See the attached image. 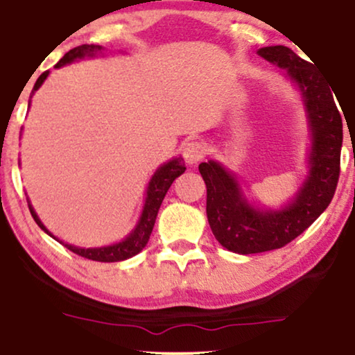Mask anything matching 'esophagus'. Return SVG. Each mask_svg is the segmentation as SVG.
<instances>
[{
  "label": "esophagus",
  "mask_w": 355,
  "mask_h": 355,
  "mask_svg": "<svg viewBox=\"0 0 355 355\" xmlns=\"http://www.w3.org/2000/svg\"><path fill=\"white\" fill-rule=\"evenodd\" d=\"M183 157H185L187 164H196L200 162L201 159H203L205 154H206V144L201 141H191V142H187L185 146H183Z\"/></svg>",
  "instance_id": "esophagus-1"
}]
</instances>
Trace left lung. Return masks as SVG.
<instances>
[{"label":"left lung","instance_id":"1","mask_svg":"<svg viewBox=\"0 0 355 355\" xmlns=\"http://www.w3.org/2000/svg\"><path fill=\"white\" fill-rule=\"evenodd\" d=\"M259 55L286 69L288 77L302 89L313 146L308 178L295 200L278 211L250 206L234 175L223 165L214 160L200 164L211 231L223 248L244 255L284 248L320 218L338 187L343 147V119L330 92L333 88L326 85L313 64L285 46L262 47Z\"/></svg>","mask_w":355,"mask_h":355}]
</instances>
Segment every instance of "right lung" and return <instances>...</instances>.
Returning a JSON list of instances; mask_svg holds the SVG:
<instances>
[{
  "instance_id": "right-lung-1",
  "label": "right lung",
  "mask_w": 355,
  "mask_h": 355,
  "mask_svg": "<svg viewBox=\"0 0 355 355\" xmlns=\"http://www.w3.org/2000/svg\"><path fill=\"white\" fill-rule=\"evenodd\" d=\"M100 51H101V46L83 44V46H78V47L71 49V51L67 52L65 55L58 60V64L55 67L57 69H60V67H64L67 64H70V62L77 60V58H82L85 55L92 57ZM47 75H49V70L44 71V73L40 75V77L37 78V82H35V85H34L33 93L40 87V85L44 83V80L47 78ZM185 170H187V167H185V164H183L182 157L172 159L170 162L164 164L162 167L157 170V172L154 173V177H152V180L149 182V187H147L146 205H144V209H142L141 219H139L136 230H134L131 234L125 237L124 241L118 242V244L106 245V248H96V249H82V248H75V245H70V244H64V245L69 250H71V252H75L77 255H82V257H85V259L96 260V262H119V260H125V259L132 257V255L139 254L142 249L146 248L147 242H149L150 232H152V230H154L157 213H159V208H160V205H162L164 196L167 195L168 188L173 183L175 178L180 177ZM29 209H31V214H33L34 221L37 223V226L40 227V230H42L44 232H47L49 236H52L51 232L47 231V227L40 223V219L37 218V214H35V211L33 209V206L31 205H29ZM53 239H55V237H53Z\"/></svg>"
}]
</instances>
